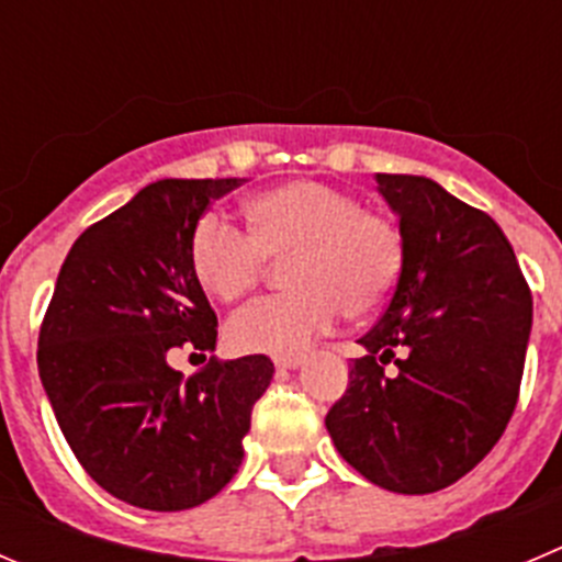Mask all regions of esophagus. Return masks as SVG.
Segmentation results:
<instances>
[{"label":"esophagus","instance_id":"obj_1","mask_svg":"<svg viewBox=\"0 0 562 562\" xmlns=\"http://www.w3.org/2000/svg\"><path fill=\"white\" fill-rule=\"evenodd\" d=\"M303 358L297 356V352H284V356H276L272 358V364L278 367V370H295V367H301Z\"/></svg>","mask_w":562,"mask_h":562}]
</instances>
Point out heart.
<instances>
[{"instance_id": "obj_1", "label": "heart", "mask_w": 562, "mask_h": 562, "mask_svg": "<svg viewBox=\"0 0 562 562\" xmlns=\"http://www.w3.org/2000/svg\"><path fill=\"white\" fill-rule=\"evenodd\" d=\"M248 232L206 212L190 234L198 286L223 303L239 301L286 259L284 295L239 308L226 325L243 352H295L339 323L375 314L397 290L405 237L397 221L364 210L361 198L314 179L267 187L245 201Z\"/></svg>"}]
</instances>
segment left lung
Masks as SVG:
<instances>
[{
  "label": "left lung",
  "instance_id": "8db88e82",
  "mask_svg": "<svg viewBox=\"0 0 562 562\" xmlns=\"http://www.w3.org/2000/svg\"><path fill=\"white\" fill-rule=\"evenodd\" d=\"M375 179L400 215L403 278L325 427L370 483L432 494L472 472L516 411L532 292L485 212L425 176Z\"/></svg>",
  "mask_w": 562,
  "mask_h": 562
}]
</instances>
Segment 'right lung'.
Instances as JSON below:
<instances>
[{
    "instance_id": "add662e5",
    "label": "right lung",
    "mask_w": 562,
    "mask_h": 562,
    "mask_svg": "<svg viewBox=\"0 0 562 562\" xmlns=\"http://www.w3.org/2000/svg\"><path fill=\"white\" fill-rule=\"evenodd\" d=\"M239 179H162L79 234L37 336V372L68 447L115 499L187 510L243 463L267 356L170 370L179 347L212 350L217 314L190 270V234Z\"/></svg>"
}]
</instances>
